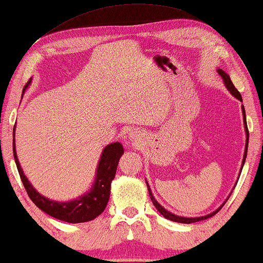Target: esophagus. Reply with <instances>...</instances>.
I'll use <instances>...</instances> for the list:
<instances>
[{
  "label": "esophagus",
  "instance_id": "1",
  "mask_svg": "<svg viewBox=\"0 0 263 263\" xmlns=\"http://www.w3.org/2000/svg\"><path fill=\"white\" fill-rule=\"evenodd\" d=\"M129 139H130V141H134V143H135L138 140H140V139H139V135L136 134V132H133V130L129 132Z\"/></svg>",
  "mask_w": 263,
  "mask_h": 263
}]
</instances>
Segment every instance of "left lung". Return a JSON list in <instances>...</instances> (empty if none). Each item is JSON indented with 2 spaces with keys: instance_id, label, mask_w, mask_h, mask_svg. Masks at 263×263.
Wrapping results in <instances>:
<instances>
[{
  "instance_id": "8db88e82",
  "label": "left lung",
  "mask_w": 263,
  "mask_h": 263,
  "mask_svg": "<svg viewBox=\"0 0 263 263\" xmlns=\"http://www.w3.org/2000/svg\"><path fill=\"white\" fill-rule=\"evenodd\" d=\"M217 72H218V74L220 76V77H222V79H223V82H224V85L227 86V89L230 91V93L233 95L234 97H236L237 98L238 101H241V102H243L242 101V96H241V93L238 92L237 91V89H236V87L234 86V84H233V82H231V79H230V76L228 74V73H226V72H224L222 68H218V70H217ZM242 114H243V122H245V130H246V148H245V154H243V160H242V167H241V170H239V176H241V172H242V168H243V165H245V162H246V158H247V152H248V142H249V132H248V127H247V120H246V110H245V106H243V104H242ZM146 184H147V189H148V193H149V197H151V200L153 201V204H154V206L157 208V210L160 212V214H161L163 217H165V218H167V219H170V220H173V222H178V223H185V224H190V223H196V222H199V220H204V219H208V218H210V217H212V216H215L217 212H218L220 209H222V206L224 204L227 203V200L229 199V197L227 198L226 199V201H224V203L220 205V206L217 209V210H215L214 212H211V214H209V215H206V216H201V217H181V216H178V215H174V214H172V212H170V211H167L165 208H162L161 205H160L157 200H155V198H154V196H153V193H152V190H151V187H149V184H148L147 182V180H146Z\"/></svg>"
}]
</instances>
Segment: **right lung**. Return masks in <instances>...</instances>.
<instances>
[{"mask_svg": "<svg viewBox=\"0 0 263 263\" xmlns=\"http://www.w3.org/2000/svg\"><path fill=\"white\" fill-rule=\"evenodd\" d=\"M30 83H32V78L26 84L22 93H25V90L30 85ZM13 136V153L18 174H20L22 184H24L29 198L40 210H43L47 215L54 217L57 219L64 220V222L67 223L89 222V220L95 219L104 211L106 204L109 201L110 187H111V181L115 178L117 165H119L120 158L124 153L122 144L120 142H112L104 148L96 168L95 181L89 191L76 198V199L58 201L43 196L30 184L27 177L25 176L17 159L16 148H15V127Z\"/></svg>", "mask_w": 263, "mask_h": 263, "instance_id": "right-lung-1", "label": "right lung"}]
</instances>
